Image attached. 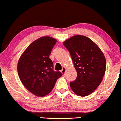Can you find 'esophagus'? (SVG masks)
Wrapping results in <instances>:
<instances>
[{"mask_svg":"<svg viewBox=\"0 0 121 121\" xmlns=\"http://www.w3.org/2000/svg\"><path fill=\"white\" fill-rule=\"evenodd\" d=\"M66 70V68L65 67H63L62 69L61 70V72H62V74H63V75L65 74V73Z\"/></svg>","mask_w":121,"mask_h":121,"instance_id":"34e87169","label":"esophagus"}]
</instances>
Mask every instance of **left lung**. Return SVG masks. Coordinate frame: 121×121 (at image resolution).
Listing matches in <instances>:
<instances>
[{"instance_id": "obj_1", "label": "left lung", "mask_w": 121, "mask_h": 121, "mask_svg": "<svg viewBox=\"0 0 121 121\" xmlns=\"http://www.w3.org/2000/svg\"><path fill=\"white\" fill-rule=\"evenodd\" d=\"M72 57L77 78L70 82L76 95L85 97L96 90L101 83L106 69L104 55L97 45L84 35H77L63 42Z\"/></svg>"}]
</instances>
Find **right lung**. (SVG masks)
I'll use <instances>...</instances> for the list:
<instances>
[{
    "instance_id": "1",
    "label": "right lung",
    "mask_w": 121,
    "mask_h": 121,
    "mask_svg": "<svg viewBox=\"0 0 121 121\" xmlns=\"http://www.w3.org/2000/svg\"><path fill=\"white\" fill-rule=\"evenodd\" d=\"M56 41L48 36L36 39L26 48L18 61L17 72L21 82L36 96L48 95L62 76L61 72L53 70V62L49 58Z\"/></svg>"
}]
</instances>
